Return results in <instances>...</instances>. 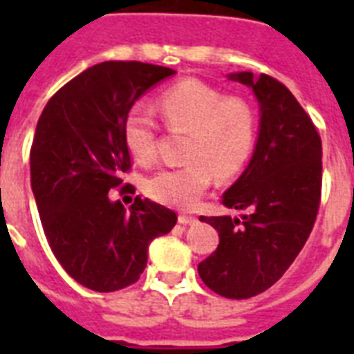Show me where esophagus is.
<instances>
[{"label": "esophagus", "instance_id": "obj_1", "mask_svg": "<svg viewBox=\"0 0 354 354\" xmlns=\"http://www.w3.org/2000/svg\"><path fill=\"white\" fill-rule=\"evenodd\" d=\"M178 222H180V224H183V226H191V224H196V216L180 215L178 216Z\"/></svg>", "mask_w": 354, "mask_h": 354}]
</instances>
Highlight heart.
<instances>
[{
    "label": "heart",
    "instance_id": "obj_1",
    "mask_svg": "<svg viewBox=\"0 0 354 354\" xmlns=\"http://www.w3.org/2000/svg\"><path fill=\"white\" fill-rule=\"evenodd\" d=\"M156 110L172 128L189 130L182 167L156 172L147 193L161 204L193 207L207 191L213 172L232 178L246 165L257 138V115L241 97H226L218 88L198 79L180 80L156 99ZM122 138L139 163L156 158V124L143 108L124 118Z\"/></svg>",
    "mask_w": 354,
    "mask_h": 354
}]
</instances>
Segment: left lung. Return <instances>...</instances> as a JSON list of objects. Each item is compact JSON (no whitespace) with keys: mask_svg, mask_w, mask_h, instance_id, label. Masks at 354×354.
<instances>
[{"mask_svg":"<svg viewBox=\"0 0 354 354\" xmlns=\"http://www.w3.org/2000/svg\"><path fill=\"white\" fill-rule=\"evenodd\" d=\"M227 80L253 91L259 133L252 160L222 194L241 216H200L218 232V248L198 264L211 290L246 299L281 279L313 232L322 191V139L286 86L236 71Z\"/></svg>","mask_w":354,"mask_h":354,"instance_id":"8db88e82","label":"left lung"}]
</instances>
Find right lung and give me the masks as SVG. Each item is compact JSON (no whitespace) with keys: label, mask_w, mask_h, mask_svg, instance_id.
<instances>
[{"label":"right lung","mask_w":354,"mask_h":354,"mask_svg":"<svg viewBox=\"0 0 354 354\" xmlns=\"http://www.w3.org/2000/svg\"><path fill=\"white\" fill-rule=\"evenodd\" d=\"M176 73L143 62H101L47 102L30 149V187L47 242L86 288L121 290L143 274L149 246L176 213L138 196L130 207L108 196L130 169L122 124L138 99Z\"/></svg>","instance_id":"right-lung-1"}]
</instances>
